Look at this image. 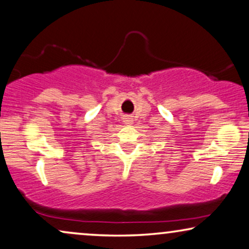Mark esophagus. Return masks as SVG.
<instances>
[{
    "instance_id": "34e87169",
    "label": "esophagus",
    "mask_w": 249,
    "mask_h": 249,
    "mask_svg": "<svg viewBox=\"0 0 249 249\" xmlns=\"http://www.w3.org/2000/svg\"><path fill=\"white\" fill-rule=\"evenodd\" d=\"M124 123L125 124H132V123H133V118H132L131 116H125Z\"/></svg>"
}]
</instances>
